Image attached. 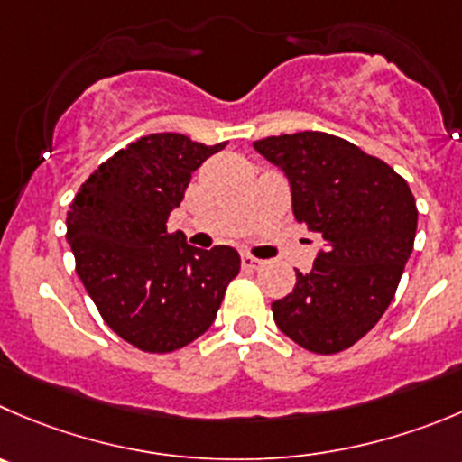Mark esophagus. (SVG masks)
Masks as SVG:
<instances>
[{"instance_id": "1", "label": "esophagus", "mask_w": 462, "mask_h": 462, "mask_svg": "<svg viewBox=\"0 0 462 462\" xmlns=\"http://www.w3.org/2000/svg\"><path fill=\"white\" fill-rule=\"evenodd\" d=\"M243 265L249 267V270H258V267L263 265L261 258L252 256V254H243Z\"/></svg>"}]
</instances>
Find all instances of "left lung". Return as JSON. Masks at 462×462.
I'll return each instance as SVG.
<instances>
[{
	"label": "left lung",
	"mask_w": 462,
	"mask_h": 462,
	"mask_svg": "<svg viewBox=\"0 0 462 462\" xmlns=\"http://www.w3.org/2000/svg\"><path fill=\"white\" fill-rule=\"evenodd\" d=\"M254 149L283 170L292 213L322 236L309 274L272 304L290 340L337 354L374 328L397 292L417 231L408 183L381 158L322 131L270 135Z\"/></svg>",
	"instance_id": "8db88e82"
}]
</instances>
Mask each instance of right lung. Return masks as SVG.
<instances>
[{"instance_id": "right-lung-1", "label": "right lung", "mask_w": 462, "mask_h": 462, "mask_svg": "<svg viewBox=\"0 0 462 462\" xmlns=\"http://www.w3.org/2000/svg\"><path fill=\"white\" fill-rule=\"evenodd\" d=\"M224 147L144 135L102 162L69 204L79 279L104 322L138 349L168 354L197 340L240 272L234 247L197 249L168 231L192 172Z\"/></svg>"}]
</instances>
